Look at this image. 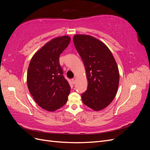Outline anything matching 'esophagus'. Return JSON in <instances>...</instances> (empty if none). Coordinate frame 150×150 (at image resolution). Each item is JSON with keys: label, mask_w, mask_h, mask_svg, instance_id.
I'll list each match as a JSON object with an SVG mask.
<instances>
[{"label": "esophagus", "mask_w": 150, "mask_h": 150, "mask_svg": "<svg viewBox=\"0 0 150 150\" xmlns=\"http://www.w3.org/2000/svg\"><path fill=\"white\" fill-rule=\"evenodd\" d=\"M76 78H74L72 79V82L73 84L76 83Z\"/></svg>", "instance_id": "obj_1"}]
</instances>
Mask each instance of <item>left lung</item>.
<instances>
[{
  "label": "left lung",
  "instance_id": "obj_1",
  "mask_svg": "<svg viewBox=\"0 0 150 150\" xmlns=\"http://www.w3.org/2000/svg\"><path fill=\"white\" fill-rule=\"evenodd\" d=\"M73 42L88 82L82 101L94 111L102 110L112 101L118 89L120 72L115 59L105 44L91 35H74Z\"/></svg>",
  "mask_w": 150,
  "mask_h": 150
}]
</instances>
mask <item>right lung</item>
<instances>
[{
	"instance_id": "1",
	"label": "right lung",
	"mask_w": 150,
	"mask_h": 150,
	"mask_svg": "<svg viewBox=\"0 0 150 150\" xmlns=\"http://www.w3.org/2000/svg\"><path fill=\"white\" fill-rule=\"evenodd\" d=\"M71 38H54L39 49L32 57L27 74L29 92L38 106L52 112L67 103L70 86L62 74L59 56L68 46Z\"/></svg>"
}]
</instances>
